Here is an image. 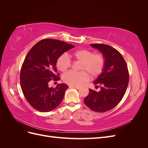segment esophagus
Returning <instances> with one entry per match:
<instances>
[{
  "label": "esophagus",
  "instance_id": "esophagus-1",
  "mask_svg": "<svg viewBox=\"0 0 148 148\" xmlns=\"http://www.w3.org/2000/svg\"><path fill=\"white\" fill-rule=\"evenodd\" d=\"M70 88H73L77 89H80V87H79V86H70Z\"/></svg>",
  "mask_w": 148,
  "mask_h": 148
}]
</instances>
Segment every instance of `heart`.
I'll return each instance as SVG.
<instances>
[{"label": "heart", "instance_id": "heart-1", "mask_svg": "<svg viewBox=\"0 0 148 148\" xmlns=\"http://www.w3.org/2000/svg\"><path fill=\"white\" fill-rule=\"evenodd\" d=\"M75 61L80 62L78 72L70 71L63 75L64 82L71 86H78L89 79V75L92 77L99 76L104 70L106 65L105 56L101 53H94L88 49H79L70 54ZM71 65L69 57L63 54L58 58L56 62L57 69L60 71H66Z\"/></svg>", "mask_w": 148, "mask_h": 148}]
</instances>
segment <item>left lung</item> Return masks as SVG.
I'll return each instance as SVG.
<instances>
[{
  "instance_id": "left-lung-1",
  "label": "left lung",
  "mask_w": 148,
  "mask_h": 148,
  "mask_svg": "<svg viewBox=\"0 0 148 148\" xmlns=\"http://www.w3.org/2000/svg\"><path fill=\"white\" fill-rule=\"evenodd\" d=\"M100 51L106 58L103 72L94 82L99 92L89 89V95L84 102L96 112H105L117 106L122 99L129 82V73L126 62L116 49L107 44H91Z\"/></svg>"
}]
</instances>
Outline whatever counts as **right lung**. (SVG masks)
I'll list each match as a JSON object with an SVG mask.
<instances>
[{
    "instance_id": "1",
    "label": "right lung",
    "mask_w": 148,
    "mask_h": 148,
    "mask_svg": "<svg viewBox=\"0 0 148 148\" xmlns=\"http://www.w3.org/2000/svg\"><path fill=\"white\" fill-rule=\"evenodd\" d=\"M75 47L57 39H44L30 49L21 66L20 85L26 99L34 109L47 112L56 109L63 100L69 86L58 84L49 87V82L60 79L56 62L62 54Z\"/></svg>"
}]
</instances>
